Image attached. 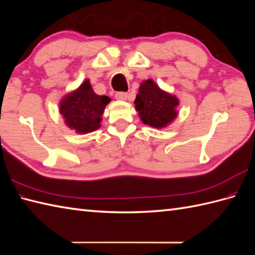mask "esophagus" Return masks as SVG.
I'll use <instances>...</instances> for the list:
<instances>
[{
  "label": "esophagus",
  "instance_id": "obj_1",
  "mask_svg": "<svg viewBox=\"0 0 255 255\" xmlns=\"http://www.w3.org/2000/svg\"><path fill=\"white\" fill-rule=\"evenodd\" d=\"M115 97L117 100H121V101H125V100H127V97H128V94L126 93V92H117V93L115 94Z\"/></svg>",
  "mask_w": 255,
  "mask_h": 255
}]
</instances>
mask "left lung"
<instances>
[{
  "label": "left lung",
  "instance_id": "left-lung-1",
  "mask_svg": "<svg viewBox=\"0 0 255 255\" xmlns=\"http://www.w3.org/2000/svg\"><path fill=\"white\" fill-rule=\"evenodd\" d=\"M139 116L143 124L151 127H165L176 117V97L161 91L152 80L144 81L134 100Z\"/></svg>",
  "mask_w": 255,
  "mask_h": 255
}]
</instances>
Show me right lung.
I'll return each instance as SVG.
<instances>
[{"label":"right lung","mask_w":255,"mask_h":255,"mask_svg":"<svg viewBox=\"0 0 255 255\" xmlns=\"http://www.w3.org/2000/svg\"><path fill=\"white\" fill-rule=\"evenodd\" d=\"M111 99L94 93L90 81H84L80 88L64 97L60 113L70 128L80 133H88L100 127L102 114Z\"/></svg>","instance_id":"add662e5"}]
</instances>
